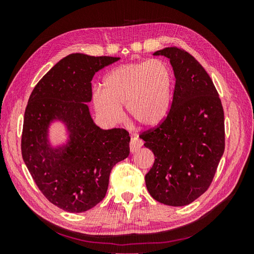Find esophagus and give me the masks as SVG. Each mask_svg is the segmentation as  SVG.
I'll list each match as a JSON object with an SVG mask.
<instances>
[{"mask_svg":"<svg viewBox=\"0 0 254 254\" xmlns=\"http://www.w3.org/2000/svg\"><path fill=\"white\" fill-rule=\"evenodd\" d=\"M143 145V142L139 139V137L136 136H132L131 137V141H130V144H129V147H130V151H131L132 153L139 151V149L141 148V146Z\"/></svg>","mask_w":254,"mask_h":254,"instance_id":"1","label":"esophagus"}]
</instances>
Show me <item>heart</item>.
Segmentation results:
<instances>
[{"mask_svg":"<svg viewBox=\"0 0 254 254\" xmlns=\"http://www.w3.org/2000/svg\"><path fill=\"white\" fill-rule=\"evenodd\" d=\"M174 73L162 59L142 60L114 67L93 91V106L99 118L117 124L126 105L130 120L145 128L156 127L171 108Z\"/></svg>","mask_w":254,"mask_h":254,"instance_id":"1","label":"heart"}]
</instances>
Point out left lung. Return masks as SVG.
<instances>
[{
  "mask_svg": "<svg viewBox=\"0 0 254 254\" xmlns=\"http://www.w3.org/2000/svg\"><path fill=\"white\" fill-rule=\"evenodd\" d=\"M153 55L170 59L176 84L166 119L141 135L155 155L146 188L157 201L183 206L209 189L216 173L225 150L224 109L209 74L190 54L165 48Z\"/></svg>",
  "mask_w": 254,
  "mask_h": 254,
  "instance_id": "left-lung-1",
  "label": "left lung"
}]
</instances>
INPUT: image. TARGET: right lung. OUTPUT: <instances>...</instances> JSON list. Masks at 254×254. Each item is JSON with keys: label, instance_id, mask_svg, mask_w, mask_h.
<instances>
[{"label": "right lung", "instance_id": "1", "mask_svg": "<svg viewBox=\"0 0 254 254\" xmlns=\"http://www.w3.org/2000/svg\"><path fill=\"white\" fill-rule=\"evenodd\" d=\"M118 60L71 54L43 76L29 96L22 157L42 194L66 212H86L101 202L113 166L129 156V133L99 128L88 106L94 74ZM56 121L65 126L68 137L54 146L49 130Z\"/></svg>", "mask_w": 254, "mask_h": 254}]
</instances>
